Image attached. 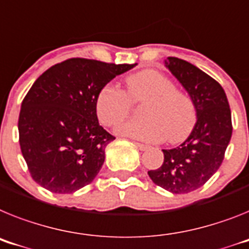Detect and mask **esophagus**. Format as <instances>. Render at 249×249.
<instances>
[{
	"label": "esophagus",
	"instance_id": "1",
	"mask_svg": "<svg viewBox=\"0 0 249 249\" xmlns=\"http://www.w3.org/2000/svg\"><path fill=\"white\" fill-rule=\"evenodd\" d=\"M135 145H136V147L141 151H146L148 148L147 145H143V143H140V142H135Z\"/></svg>",
	"mask_w": 249,
	"mask_h": 249
}]
</instances>
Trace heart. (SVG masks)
Returning a JSON list of instances; mask_svg holds the SVG:
<instances>
[{
    "instance_id": "b5f03b06",
    "label": "heart",
    "mask_w": 249,
    "mask_h": 249,
    "mask_svg": "<svg viewBox=\"0 0 249 249\" xmlns=\"http://www.w3.org/2000/svg\"><path fill=\"white\" fill-rule=\"evenodd\" d=\"M141 107L143 120L117 127V135L145 142L185 140L196 123V108L185 93L176 90L171 79L156 70H141L127 76L126 93L104 86L95 97V114L103 126L114 127L128 116L132 103Z\"/></svg>"
}]
</instances>
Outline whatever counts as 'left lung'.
Returning <instances> with one entry per match:
<instances>
[{"instance_id": "obj_1", "label": "left lung", "mask_w": 249, "mask_h": 249, "mask_svg": "<svg viewBox=\"0 0 249 249\" xmlns=\"http://www.w3.org/2000/svg\"><path fill=\"white\" fill-rule=\"evenodd\" d=\"M165 67L194 102L196 123L181 145L162 150V165L148 176L173 194H186L203 186L222 165L233 129L231 108L222 86L203 70L174 56Z\"/></svg>"}]
</instances>
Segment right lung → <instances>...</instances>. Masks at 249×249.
Segmentation results:
<instances>
[{
	"mask_svg": "<svg viewBox=\"0 0 249 249\" xmlns=\"http://www.w3.org/2000/svg\"><path fill=\"white\" fill-rule=\"evenodd\" d=\"M136 65L73 58L35 80L21 104L18 136L23 159L39 185L70 194L94 180L106 146L114 140L99 126L95 97Z\"/></svg>",
	"mask_w": 249,
	"mask_h": 249,
	"instance_id": "1",
	"label": "right lung"
}]
</instances>
